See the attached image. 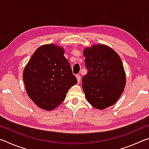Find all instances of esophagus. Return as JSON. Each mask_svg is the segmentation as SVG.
Instances as JSON below:
<instances>
[{"label":"esophagus","instance_id":"34e87169","mask_svg":"<svg viewBox=\"0 0 149 149\" xmlns=\"http://www.w3.org/2000/svg\"><path fill=\"white\" fill-rule=\"evenodd\" d=\"M76 78L77 79V82L79 83L81 81V76L79 75H76Z\"/></svg>","mask_w":149,"mask_h":149}]
</instances>
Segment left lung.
Returning <instances> with one entry per match:
<instances>
[{"mask_svg":"<svg viewBox=\"0 0 149 149\" xmlns=\"http://www.w3.org/2000/svg\"><path fill=\"white\" fill-rule=\"evenodd\" d=\"M87 74L83 77L85 97L93 107L104 109L115 104L123 91L126 77L122 60L104 45L84 49Z\"/></svg>","mask_w":149,"mask_h":149,"instance_id":"8db88e82","label":"left lung"}]
</instances>
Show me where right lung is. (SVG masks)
I'll return each mask as SVG.
<instances>
[{
  "label": "right lung",
  "mask_w": 149,
  "mask_h": 149,
  "mask_svg": "<svg viewBox=\"0 0 149 149\" xmlns=\"http://www.w3.org/2000/svg\"><path fill=\"white\" fill-rule=\"evenodd\" d=\"M63 48L53 44L39 47L25 67L23 79L29 97L39 107L52 110L62 102L77 83Z\"/></svg>",
  "instance_id": "right-lung-1"
}]
</instances>
